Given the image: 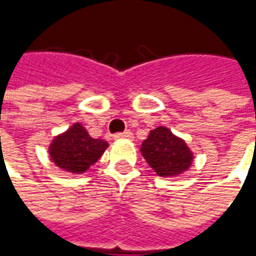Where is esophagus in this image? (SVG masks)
<instances>
[{"mask_svg":"<svg viewBox=\"0 0 256 256\" xmlns=\"http://www.w3.org/2000/svg\"><path fill=\"white\" fill-rule=\"evenodd\" d=\"M115 140H133V134L130 132H124V133H118L114 136Z\"/></svg>","mask_w":256,"mask_h":256,"instance_id":"34e87169","label":"esophagus"}]
</instances>
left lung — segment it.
Listing matches in <instances>:
<instances>
[{"label": "left lung", "instance_id": "left-lung-1", "mask_svg": "<svg viewBox=\"0 0 256 256\" xmlns=\"http://www.w3.org/2000/svg\"><path fill=\"white\" fill-rule=\"evenodd\" d=\"M141 154L159 177L174 178L192 166L194 155L185 142L166 126L150 130L142 141Z\"/></svg>", "mask_w": 256, "mask_h": 256}]
</instances>
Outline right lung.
I'll use <instances>...</instances> for the list:
<instances>
[{
	"instance_id": "right-lung-1",
	"label": "right lung",
	"mask_w": 256,
	"mask_h": 256,
	"mask_svg": "<svg viewBox=\"0 0 256 256\" xmlns=\"http://www.w3.org/2000/svg\"><path fill=\"white\" fill-rule=\"evenodd\" d=\"M108 142L93 138L82 123H74L64 133L58 134L49 144V158L54 166L70 174H84L100 159Z\"/></svg>"
}]
</instances>
